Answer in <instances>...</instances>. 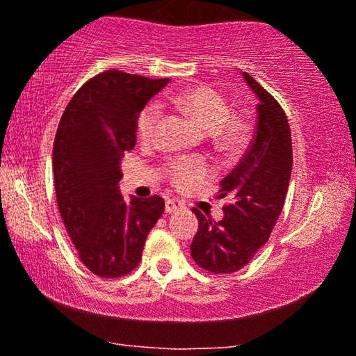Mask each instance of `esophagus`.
I'll return each instance as SVG.
<instances>
[{
	"label": "esophagus",
	"mask_w": 356,
	"mask_h": 356,
	"mask_svg": "<svg viewBox=\"0 0 356 356\" xmlns=\"http://www.w3.org/2000/svg\"><path fill=\"white\" fill-rule=\"evenodd\" d=\"M183 209H184V204L181 201H178V199H168V201L165 202V211L168 213L183 211Z\"/></svg>",
	"instance_id": "obj_1"
}]
</instances>
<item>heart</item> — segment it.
Masks as SVG:
<instances>
[{
    "label": "heart",
    "instance_id": "1",
    "mask_svg": "<svg viewBox=\"0 0 356 356\" xmlns=\"http://www.w3.org/2000/svg\"><path fill=\"white\" fill-rule=\"evenodd\" d=\"M170 100L188 115H191L201 128L209 131L217 144H232L241 134L243 123L240 120L232 118L230 104L212 87H193L181 94L172 95ZM160 113L162 110L157 102H149L139 111L136 131L143 143H150L154 139ZM211 165L207 163V160L196 155H175L163 165L165 177L178 189H193L199 186L211 177Z\"/></svg>",
    "mask_w": 356,
    "mask_h": 356
}]
</instances>
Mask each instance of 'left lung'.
Instances as JSON below:
<instances>
[{"instance_id": "left-lung-1", "label": "left lung", "mask_w": 356, "mask_h": 356, "mask_svg": "<svg viewBox=\"0 0 356 356\" xmlns=\"http://www.w3.org/2000/svg\"><path fill=\"white\" fill-rule=\"evenodd\" d=\"M243 77L257 97V121L246 154L220 181L218 197H230V202L218 222L193 209L199 228L191 256L212 274L240 270L266 245L284 209L293 163L284 108L254 77L248 72Z\"/></svg>"}]
</instances>
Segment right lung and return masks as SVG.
Segmentation results:
<instances>
[{
    "instance_id": "1",
    "label": "right lung",
    "mask_w": 356,
    "mask_h": 356,
    "mask_svg": "<svg viewBox=\"0 0 356 356\" xmlns=\"http://www.w3.org/2000/svg\"><path fill=\"white\" fill-rule=\"evenodd\" d=\"M167 79L108 70L67 104L53 144V178L63 223L92 274L118 279L139 266L145 238L163 213L157 194L124 202L123 154L136 145L139 111Z\"/></svg>"
}]
</instances>
